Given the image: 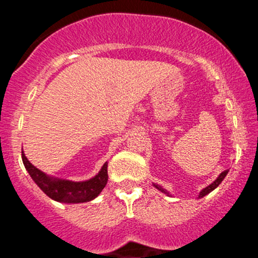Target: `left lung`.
I'll return each mask as SVG.
<instances>
[{"label": "left lung", "mask_w": 258, "mask_h": 258, "mask_svg": "<svg viewBox=\"0 0 258 258\" xmlns=\"http://www.w3.org/2000/svg\"><path fill=\"white\" fill-rule=\"evenodd\" d=\"M227 173H228V170L223 171V172H222V173L220 174V176H218L217 178H216V179L214 180V182L211 183V184H210V185H207L206 188H204L203 190H201L200 193H199V199H200V198H204V197H205V195H207V194H210V193H211L212 190H215V189L217 188V186L221 184V183H222V180H223V179H224V177L227 176ZM153 185L155 186L156 189H159V190L161 191V193L166 194L167 197H171V194L168 193V191L166 190V189H164V188H162V186H160V185H158V184H153Z\"/></svg>", "instance_id": "obj_1"}]
</instances>
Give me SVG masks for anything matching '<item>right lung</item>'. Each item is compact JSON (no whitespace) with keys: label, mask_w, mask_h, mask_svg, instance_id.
<instances>
[{"label":"right lung","mask_w":258,"mask_h":258,"mask_svg":"<svg viewBox=\"0 0 258 258\" xmlns=\"http://www.w3.org/2000/svg\"><path fill=\"white\" fill-rule=\"evenodd\" d=\"M23 164L34 182L47 197L58 203L80 204L96 199L108 183V162L103 165L98 173L82 182L55 178L48 176L29 161L22 150Z\"/></svg>","instance_id":"obj_1"}]
</instances>
